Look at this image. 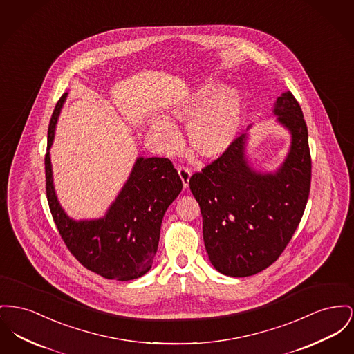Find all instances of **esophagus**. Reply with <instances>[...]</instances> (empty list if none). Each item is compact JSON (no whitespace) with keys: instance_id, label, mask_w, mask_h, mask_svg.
I'll return each mask as SVG.
<instances>
[{"instance_id":"obj_1","label":"esophagus","mask_w":354,"mask_h":354,"mask_svg":"<svg viewBox=\"0 0 354 354\" xmlns=\"http://www.w3.org/2000/svg\"><path fill=\"white\" fill-rule=\"evenodd\" d=\"M178 172H179V176L183 182V187H188V182H189V178H191V171L188 169L187 167L182 166L178 168Z\"/></svg>"}]
</instances>
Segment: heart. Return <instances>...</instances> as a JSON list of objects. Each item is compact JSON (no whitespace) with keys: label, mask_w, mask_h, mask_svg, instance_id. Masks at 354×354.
I'll use <instances>...</instances> for the list:
<instances>
[{"label":"heart","mask_w":354,"mask_h":354,"mask_svg":"<svg viewBox=\"0 0 354 354\" xmlns=\"http://www.w3.org/2000/svg\"><path fill=\"white\" fill-rule=\"evenodd\" d=\"M176 123H188V147L202 159H215L231 146L242 118V97L232 88L202 84L175 100L168 108ZM151 132L167 151L179 146L176 128L163 118H153Z\"/></svg>","instance_id":"b5f03b06"}]
</instances>
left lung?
<instances>
[{
  "instance_id": "1",
  "label": "left lung",
  "mask_w": 354,
  "mask_h": 354,
  "mask_svg": "<svg viewBox=\"0 0 354 354\" xmlns=\"http://www.w3.org/2000/svg\"><path fill=\"white\" fill-rule=\"evenodd\" d=\"M291 133L290 151L274 174L248 165L246 135L189 178L201 206L203 239L212 266L230 277H249L272 265L286 249L308 203L312 158L308 127L291 92L274 105Z\"/></svg>"
}]
</instances>
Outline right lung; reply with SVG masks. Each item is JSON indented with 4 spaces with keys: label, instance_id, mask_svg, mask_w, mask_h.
<instances>
[{
    "label": "right lung",
    "instance_id": "obj_1",
    "mask_svg": "<svg viewBox=\"0 0 354 354\" xmlns=\"http://www.w3.org/2000/svg\"><path fill=\"white\" fill-rule=\"evenodd\" d=\"M66 95L55 106L48 128L45 182L50 214L65 246L85 269L106 279L139 278L152 266L165 212L180 194L182 179L167 158H138L104 218L80 222L71 219L57 201L49 158Z\"/></svg>",
    "mask_w": 354,
    "mask_h": 354
}]
</instances>
